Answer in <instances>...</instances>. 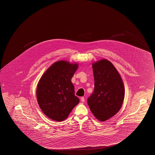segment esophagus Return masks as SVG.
Here are the masks:
<instances>
[{
  "instance_id": "esophagus-1",
  "label": "esophagus",
  "mask_w": 155,
  "mask_h": 155,
  "mask_svg": "<svg viewBox=\"0 0 155 155\" xmlns=\"http://www.w3.org/2000/svg\"><path fill=\"white\" fill-rule=\"evenodd\" d=\"M81 101H82V102H84V101H85V99H84V97H82L81 98Z\"/></svg>"
}]
</instances>
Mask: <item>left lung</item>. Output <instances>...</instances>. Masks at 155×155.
Here are the masks:
<instances>
[{
  "mask_svg": "<svg viewBox=\"0 0 155 155\" xmlns=\"http://www.w3.org/2000/svg\"><path fill=\"white\" fill-rule=\"evenodd\" d=\"M92 68L94 91L87 104L94 117L105 121L120 110L124 99V83L117 69L106 59L92 63Z\"/></svg>",
  "mask_w": 155,
  "mask_h": 155,
  "instance_id": "8db88e82",
  "label": "left lung"
}]
</instances>
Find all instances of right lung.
I'll return each mask as SVG.
<instances>
[{"label": "right lung", "mask_w": 155, "mask_h": 155, "mask_svg": "<svg viewBox=\"0 0 155 155\" xmlns=\"http://www.w3.org/2000/svg\"><path fill=\"white\" fill-rule=\"evenodd\" d=\"M78 66L77 63L57 61L46 71L38 82V104L46 116L53 120L66 119L79 102L71 81Z\"/></svg>", "instance_id": "1"}]
</instances>
